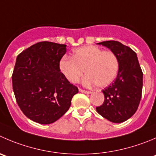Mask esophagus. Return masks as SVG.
Masks as SVG:
<instances>
[{
  "instance_id": "esophagus-1",
  "label": "esophagus",
  "mask_w": 156,
  "mask_h": 156,
  "mask_svg": "<svg viewBox=\"0 0 156 156\" xmlns=\"http://www.w3.org/2000/svg\"><path fill=\"white\" fill-rule=\"evenodd\" d=\"M79 91L81 92V93H86V94H90V93H91V91H89V90H83V89H79Z\"/></svg>"
}]
</instances>
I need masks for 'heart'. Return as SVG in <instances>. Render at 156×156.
I'll return each instance as SVG.
<instances>
[{
  "label": "heart",
  "instance_id": "heart-1",
  "mask_svg": "<svg viewBox=\"0 0 156 156\" xmlns=\"http://www.w3.org/2000/svg\"><path fill=\"white\" fill-rule=\"evenodd\" d=\"M60 69L66 79L76 83L83 76L87 86L95 84L103 88L112 83L119 69L116 54L111 50H103L96 46H85L73 50L72 58L64 57L60 61Z\"/></svg>",
  "mask_w": 156,
  "mask_h": 156
}]
</instances>
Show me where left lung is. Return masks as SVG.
Returning a JSON list of instances; mask_svg holds the SVG:
<instances>
[{
    "label": "left lung",
    "mask_w": 156,
    "mask_h": 156,
    "mask_svg": "<svg viewBox=\"0 0 156 156\" xmlns=\"http://www.w3.org/2000/svg\"><path fill=\"white\" fill-rule=\"evenodd\" d=\"M110 49L119 61L118 75L103 90L104 102L96 107L99 115L112 122H122L133 116L142 97V73L136 52L119 41L99 43Z\"/></svg>",
    "instance_id": "left-lung-1"
}]
</instances>
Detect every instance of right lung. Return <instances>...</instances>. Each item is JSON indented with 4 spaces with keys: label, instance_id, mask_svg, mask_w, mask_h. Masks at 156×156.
<instances>
[{
    "label": "right lung",
    "instance_id": "1",
    "mask_svg": "<svg viewBox=\"0 0 156 156\" xmlns=\"http://www.w3.org/2000/svg\"><path fill=\"white\" fill-rule=\"evenodd\" d=\"M66 46L42 41L17 56L12 74L16 101L27 118L50 124L69 109L78 88L60 72V61Z\"/></svg>",
    "mask_w": 156,
    "mask_h": 156
}]
</instances>
